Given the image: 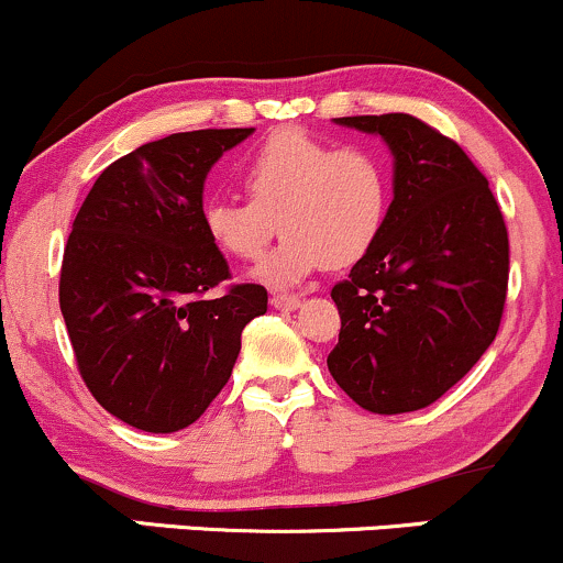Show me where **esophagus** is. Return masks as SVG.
<instances>
[{"label": "esophagus", "mask_w": 563, "mask_h": 563, "mask_svg": "<svg viewBox=\"0 0 563 563\" xmlns=\"http://www.w3.org/2000/svg\"><path fill=\"white\" fill-rule=\"evenodd\" d=\"M299 303H301V296H294V294H275L273 296V307L275 309H286V312L296 309Z\"/></svg>", "instance_id": "esophagus-1"}]
</instances>
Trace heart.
<instances>
[{
  "mask_svg": "<svg viewBox=\"0 0 563 563\" xmlns=\"http://www.w3.org/2000/svg\"><path fill=\"white\" fill-rule=\"evenodd\" d=\"M245 200H211L203 230L222 254L256 262L275 232L283 243L256 277L290 286L299 277L346 269L376 249L391 217L394 172L376 147L344 145L283 129L264 140L241 169Z\"/></svg>",
  "mask_w": 563,
  "mask_h": 563,
  "instance_id": "1",
  "label": "heart"
}]
</instances>
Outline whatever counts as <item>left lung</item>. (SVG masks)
Segmentation results:
<instances>
[{"mask_svg": "<svg viewBox=\"0 0 563 563\" xmlns=\"http://www.w3.org/2000/svg\"><path fill=\"white\" fill-rule=\"evenodd\" d=\"M394 153L391 217L331 296L335 384L384 416L421 410L493 344L508 294V230L487 177L455 140L410 113L344 115Z\"/></svg>", "mask_w": 563, "mask_h": 563, "instance_id": "left-lung-1", "label": "left lung"}]
</instances>
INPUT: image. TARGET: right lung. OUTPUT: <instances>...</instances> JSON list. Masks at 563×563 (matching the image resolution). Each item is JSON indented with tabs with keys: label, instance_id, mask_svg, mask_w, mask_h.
Returning <instances> with one entry per match:
<instances>
[{
	"label": "right lung",
	"instance_id": "right-lung-1",
	"mask_svg": "<svg viewBox=\"0 0 563 563\" xmlns=\"http://www.w3.org/2000/svg\"><path fill=\"white\" fill-rule=\"evenodd\" d=\"M254 129L147 142L97 177L60 267V312L92 397L134 429L198 421L230 380L267 288L230 283L203 230V179ZM222 289L211 297L209 289Z\"/></svg>",
	"mask_w": 563,
	"mask_h": 563
}]
</instances>
